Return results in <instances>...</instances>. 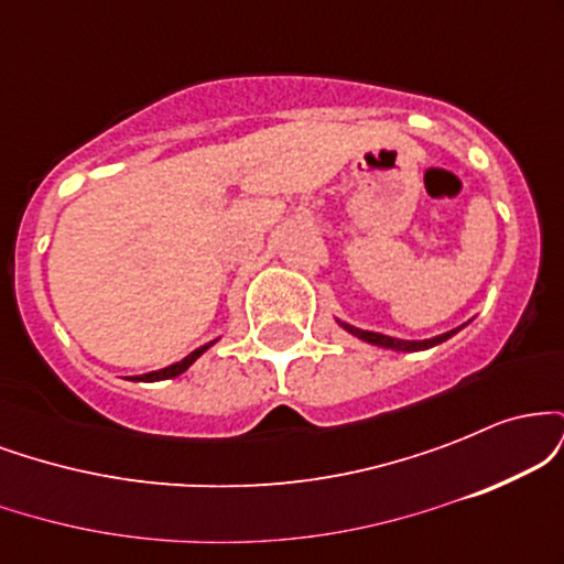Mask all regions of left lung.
I'll list each match as a JSON object with an SVG mask.
<instances>
[{
  "instance_id": "8db88e82",
  "label": "left lung",
  "mask_w": 564,
  "mask_h": 564,
  "mask_svg": "<svg viewBox=\"0 0 564 564\" xmlns=\"http://www.w3.org/2000/svg\"><path fill=\"white\" fill-rule=\"evenodd\" d=\"M341 326L347 328L349 334H355L358 339L364 341H371V345H379V347H390V349H403V352H416V349H426V347H435L440 341L451 339L456 332H448V334H440L435 339H424V341H405V339H392V336H384V334H377V332H364V328H355V326H347V323H341Z\"/></svg>"
}]
</instances>
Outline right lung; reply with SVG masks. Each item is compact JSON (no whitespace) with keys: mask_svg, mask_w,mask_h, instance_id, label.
I'll return each mask as SVG.
<instances>
[{"mask_svg":"<svg viewBox=\"0 0 564 564\" xmlns=\"http://www.w3.org/2000/svg\"><path fill=\"white\" fill-rule=\"evenodd\" d=\"M212 345H215V341H209V345L193 349V352L187 355V358H183V360H180V364H174V366H170V368H161V371H153V373H142L140 379H145V381H159V379H174V377H180V373L187 371V368L196 364L200 355H204L206 349H209Z\"/></svg>","mask_w":564,"mask_h":564,"instance_id":"1","label":"right lung"}]
</instances>
